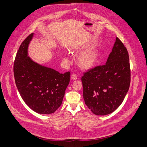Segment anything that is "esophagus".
I'll return each mask as SVG.
<instances>
[{
	"label": "esophagus",
	"instance_id": "esophagus-1",
	"mask_svg": "<svg viewBox=\"0 0 147 147\" xmlns=\"http://www.w3.org/2000/svg\"><path fill=\"white\" fill-rule=\"evenodd\" d=\"M71 77V79H73V80H77V75L75 74H72Z\"/></svg>",
	"mask_w": 147,
	"mask_h": 147
}]
</instances>
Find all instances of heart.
<instances>
[{
	"label": "heart",
	"instance_id": "obj_1",
	"mask_svg": "<svg viewBox=\"0 0 147 147\" xmlns=\"http://www.w3.org/2000/svg\"><path fill=\"white\" fill-rule=\"evenodd\" d=\"M98 58V51L92 48L79 56L77 59V64L80 67L83 69H90L96 64Z\"/></svg>",
	"mask_w": 147,
	"mask_h": 147
}]
</instances>
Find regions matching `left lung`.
Segmentation results:
<instances>
[{"mask_svg": "<svg viewBox=\"0 0 147 147\" xmlns=\"http://www.w3.org/2000/svg\"><path fill=\"white\" fill-rule=\"evenodd\" d=\"M83 74V98L88 108L97 115L113 113L123 102L130 85L127 48L116 37L105 64L96 66Z\"/></svg>", "mask_w": 147, "mask_h": 147, "instance_id": "8db88e82", "label": "left lung"}]
</instances>
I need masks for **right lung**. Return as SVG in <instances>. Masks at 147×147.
Listing matches in <instances>:
<instances>
[{"label":"right lung","instance_id":"right-lung-1","mask_svg":"<svg viewBox=\"0 0 147 147\" xmlns=\"http://www.w3.org/2000/svg\"><path fill=\"white\" fill-rule=\"evenodd\" d=\"M31 33L22 43L14 61L13 71L20 94L34 111L43 114L55 113L61 105L70 73L60 74L34 62L28 55Z\"/></svg>","mask_w":147,"mask_h":147}]
</instances>
